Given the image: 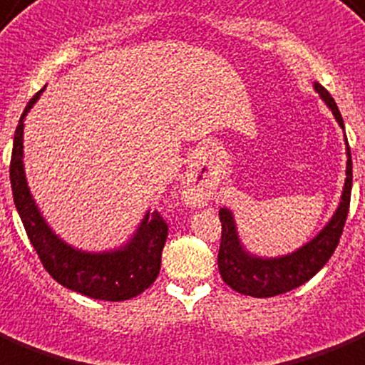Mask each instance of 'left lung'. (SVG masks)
<instances>
[{
  "label": "left lung",
  "instance_id": "left-lung-1",
  "mask_svg": "<svg viewBox=\"0 0 365 365\" xmlns=\"http://www.w3.org/2000/svg\"><path fill=\"white\" fill-rule=\"evenodd\" d=\"M315 90L321 99L327 103L331 114L336 115L337 123L343 127L341 112L337 108L334 97L319 82H315ZM346 157L349 159H346L345 187H343L341 202L337 206L336 213L331 215L327 227L317 234L315 238L307 242L306 245H302L294 253L283 255L277 259L255 257L250 251H245L240 242L232 212L227 208L219 210L221 245H219L217 266L219 274L230 289L245 296H253V298H269V296L283 294V292L304 285L327 264L339 244L346 213H349V204H351L352 161L349 142H346Z\"/></svg>",
  "mask_w": 365,
  "mask_h": 365
}]
</instances>
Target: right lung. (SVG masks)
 <instances>
[{"instance_id": "right-lung-1", "label": "right lung", "mask_w": 365, "mask_h": 365, "mask_svg": "<svg viewBox=\"0 0 365 365\" xmlns=\"http://www.w3.org/2000/svg\"><path fill=\"white\" fill-rule=\"evenodd\" d=\"M37 91L29 101L19 127L14 131L13 155H11V187L14 206L19 210L29 242L37 251L44 269L59 285L96 300L123 302L152 285L161 269V253L168 236V225L159 212H148L140 227L123 247L103 253H86L65 244L38 212L29 192L24 173V118L41 97Z\"/></svg>"}]
</instances>
